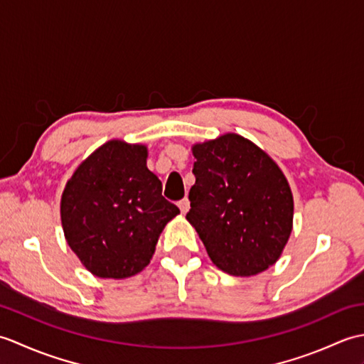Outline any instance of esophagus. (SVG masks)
<instances>
[{
  "label": "esophagus",
  "mask_w": 364,
  "mask_h": 364,
  "mask_svg": "<svg viewBox=\"0 0 364 364\" xmlns=\"http://www.w3.org/2000/svg\"><path fill=\"white\" fill-rule=\"evenodd\" d=\"M178 208H180V211H181V214H186L188 211H189V208H191V202L188 198H183L180 203H178Z\"/></svg>",
  "instance_id": "1"
}]
</instances>
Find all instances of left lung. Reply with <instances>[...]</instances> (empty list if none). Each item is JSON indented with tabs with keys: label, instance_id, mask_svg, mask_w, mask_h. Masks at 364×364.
I'll return each mask as SVG.
<instances>
[{
	"label": "left lung",
	"instance_id": "obj_1",
	"mask_svg": "<svg viewBox=\"0 0 364 364\" xmlns=\"http://www.w3.org/2000/svg\"><path fill=\"white\" fill-rule=\"evenodd\" d=\"M196 184L186 219L223 272L253 277L274 266L289 241L294 198L282 168L236 133L192 145Z\"/></svg>",
	"mask_w": 364,
	"mask_h": 364
}]
</instances>
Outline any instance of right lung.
I'll return each instance as SVG.
<instances>
[{
    "label": "right lung",
    "instance_id": "obj_1",
    "mask_svg": "<svg viewBox=\"0 0 364 364\" xmlns=\"http://www.w3.org/2000/svg\"><path fill=\"white\" fill-rule=\"evenodd\" d=\"M146 158V145L112 139L90 153L65 184V241L92 275L122 280L141 272L162 230L180 214L162 197Z\"/></svg>",
    "mask_w": 364,
    "mask_h": 364
}]
</instances>
